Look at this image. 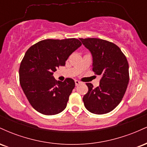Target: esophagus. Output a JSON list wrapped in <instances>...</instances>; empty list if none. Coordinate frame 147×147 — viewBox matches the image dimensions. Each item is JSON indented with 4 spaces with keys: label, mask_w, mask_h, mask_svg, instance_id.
Instances as JSON below:
<instances>
[{
    "label": "esophagus",
    "mask_w": 147,
    "mask_h": 147,
    "mask_svg": "<svg viewBox=\"0 0 147 147\" xmlns=\"http://www.w3.org/2000/svg\"><path fill=\"white\" fill-rule=\"evenodd\" d=\"M75 85H76V86L79 85V84H81V82H79V81H78V80H75Z\"/></svg>",
    "instance_id": "esophagus-1"
}]
</instances>
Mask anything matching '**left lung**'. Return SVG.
<instances>
[{"instance_id": "1", "label": "left lung", "mask_w": 147, "mask_h": 147, "mask_svg": "<svg viewBox=\"0 0 147 147\" xmlns=\"http://www.w3.org/2000/svg\"><path fill=\"white\" fill-rule=\"evenodd\" d=\"M92 57V70L102 76L99 86L87 83L88 91L83 97L88 111L97 115L112 111L120 103L129 82V63L120 48L106 40L80 38Z\"/></svg>"}]
</instances>
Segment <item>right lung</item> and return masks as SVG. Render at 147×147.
<instances>
[{
	"label": "right lung",
	"mask_w": 147,
	"mask_h": 147,
	"mask_svg": "<svg viewBox=\"0 0 147 147\" xmlns=\"http://www.w3.org/2000/svg\"><path fill=\"white\" fill-rule=\"evenodd\" d=\"M82 45L76 38L45 39L28 49L19 68L21 86L30 104L45 115L62 112L75 86L72 79L56 81L53 73Z\"/></svg>",
	"instance_id": "1"
}]
</instances>
